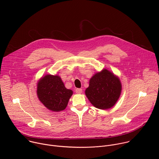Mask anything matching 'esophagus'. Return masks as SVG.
<instances>
[{
    "label": "esophagus",
    "mask_w": 159,
    "mask_h": 159,
    "mask_svg": "<svg viewBox=\"0 0 159 159\" xmlns=\"http://www.w3.org/2000/svg\"><path fill=\"white\" fill-rule=\"evenodd\" d=\"M75 93L77 94H81L82 93V89H75Z\"/></svg>",
    "instance_id": "obj_1"
}]
</instances>
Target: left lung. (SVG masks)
Segmentation results:
<instances>
[{
	"instance_id": "8db88e82",
	"label": "left lung",
	"mask_w": 159,
	"mask_h": 159,
	"mask_svg": "<svg viewBox=\"0 0 159 159\" xmlns=\"http://www.w3.org/2000/svg\"><path fill=\"white\" fill-rule=\"evenodd\" d=\"M121 89L119 78L107 69H103L90 79L89 86L85 89V93L94 107L108 109L118 100Z\"/></svg>"
}]
</instances>
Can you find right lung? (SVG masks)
Listing matches in <instances>:
<instances>
[{"mask_svg": "<svg viewBox=\"0 0 159 159\" xmlns=\"http://www.w3.org/2000/svg\"><path fill=\"white\" fill-rule=\"evenodd\" d=\"M72 94V90L65 87L58 75H46L37 84L39 100L47 109L52 111L64 110Z\"/></svg>", "mask_w": 159, "mask_h": 159, "instance_id": "1", "label": "right lung"}]
</instances>
